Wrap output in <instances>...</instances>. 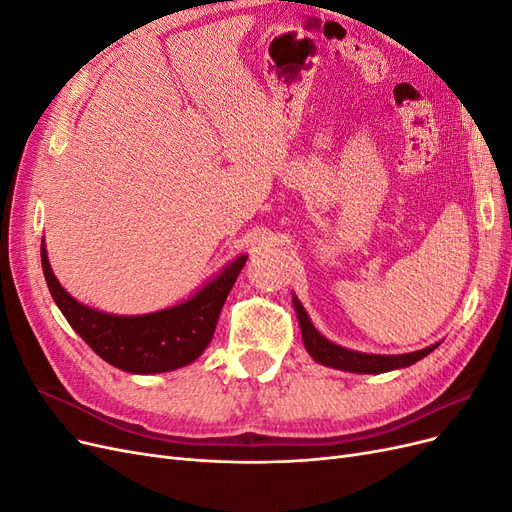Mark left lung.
I'll return each mask as SVG.
<instances>
[{
  "label": "left lung",
  "instance_id": "obj_1",
  "mask_svg": "<svg viewBox=\"0 0 512 512\" xmlns=\"http://www.w3.org/2000/svg\"><path fill=\"white\" fill-rule=\"evenodd\" d=\"M294 309H297V318L301 324V333H303V344L307 352L314 356V359L327 367L335 369H344V371H354V374H382V371H391L399 367H408L416 361H421L423 356L433 352L438 348L429 346L425 350H416L410 354H397V356H384V354H365V352H354L346 350L342 346L331 344L329 339H324L316 329L314 324L309 322V316L303 309V305L294 299Z\"/></svg>",
  "mask_w": 512,
  "mask_h": 512
}]
</instances>
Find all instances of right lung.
Returning a JSON list of instances; mask_svg holds the SVG:
<instances>
[{
    "label": "right lung",
    "instance_id": "right-lung-1",
    "mask_svg": "<svg viewBox=\"0 0 512 512\" xmlns=\"http://www.w3.org/2000/svg\"><path fill=\"white\" fill-rule=\"evenodd\" d=\"M40 258L46 286L70 327L106 363L130 374H160L196 361L209 346L224 301L247 260L237 258L211 284L177 307L147 316H111L81 305L61 288L44 243Z\"/></svg>",
    "mask_w": 512,
    "mask_h": 512
}]
</instances>
